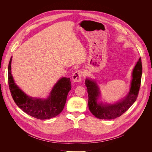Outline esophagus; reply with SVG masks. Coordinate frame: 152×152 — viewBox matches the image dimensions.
<instances>
[{"instance_id": "1", "label": "esophagus", "mask_w": 152, "mask_h": 152, "mask_svg": "<svg viewBox=\"0 0 152 152\" xmlns=\"http://www.w3.org/2000/svg\"><path fill=\"white\" fill-rule=\"evenodd\" d=\"M82 77H83V71L82 70H78L76 72L74 73L72 75V80L74 82L79 83L82 80Z\"/></svg>"}]
</instances>
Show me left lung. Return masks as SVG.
<instances>
[{
  "label": "left lung",
  "mask_w": 152,
  "mask_h": 152,
  "mask_svg": "<svg viewBox=\"0 0 152 152\" xmlns=\"http://www.w3.org/2000/svg\"><path fill=\"white\" fill-rule=\"evenodd\" d=\"M142 74L141 58L139 59L132 72V80L129 92L126 96L113 104L97 103L100 91L95 81L87 78L86 86L88 94V107L91 112L98 119H113L121 116L136 101L140 87Z\"/></svg>",
  "instance_id": "left-lung-1"
}]
</instances>
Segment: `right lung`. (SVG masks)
<instances>
[{
	"mask_svg": "<svg viewBox=\"0 0 152 152\" xmlns=\"http://www.w3.org/2000/svg\"><path fill=\"white\" fill-rule=\"evenodd\" d=\"M12 58V57L8 66V83L16 105L27 114L39 119H47L59 115L64 109L68 94L71 89L69 78L63 77L59 80L45 99L30 97L14 82L11 72Z\"/></svg>",
	"mask_w": 152,
	"mask_h": 152,
	"instance_id": "right-lung-1",
	"label": "right lung"
}]
</instances>
